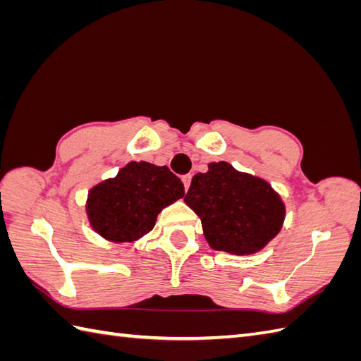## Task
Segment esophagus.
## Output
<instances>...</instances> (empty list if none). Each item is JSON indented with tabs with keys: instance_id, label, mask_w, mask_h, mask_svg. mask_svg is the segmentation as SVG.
<instances>
[{
	"instance_id": "1",
	"label": "esophagus",
	"mask_w": 361,
	"mask_h": 361,
	"mask_svg": "<svg viewBox=\"0 0 361 361\" xmlns=\"http://www.w3.org/2000/svg\"><path fill=\"white\" fill-rule=\"evenodd\" d=\"M181 180H183V185H185V189L188 190V189H189V186H190V181H192V175L188 173V175L183 176Z\"/></svg>"
}]
</instances>
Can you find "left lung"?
<instances>
[{"mask_svg": "<svg viewBox=\"0 0 361 361\" xmlns=\"http://www.w3.org/2000/svg\"><path fill=\"white\" fill-rule=\"evenodd\" d=\"M194 175L185 203L202 220L212 250L245 256L262 250L281 231L286 206L268 183L220 161Z\"/></svg>", "mask_w": 361, "mask_h": 361, "instance_id": "1", "label": "left lung"}]
</instances>
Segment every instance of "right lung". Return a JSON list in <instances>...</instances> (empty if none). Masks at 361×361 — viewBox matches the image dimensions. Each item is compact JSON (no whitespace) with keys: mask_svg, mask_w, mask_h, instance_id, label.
Here are the masks:
<instances>
[{"mask_svg":"<svg viewBox=\"0 0 361 361\" xmlns=\"http://www.w3.org/2000/svg\"><path fill=\"white\" fill-rule=\"evenodd\" d=\"M185 197V186L167 166L132 161L114 178L90 190L87 214L90 225L104 239L135 242L150 233L158 214Z\"/></svg>","mask_w":361,"mask_h":361,"instance_id":"add662e5","label":"right lung"}]
</instances>
